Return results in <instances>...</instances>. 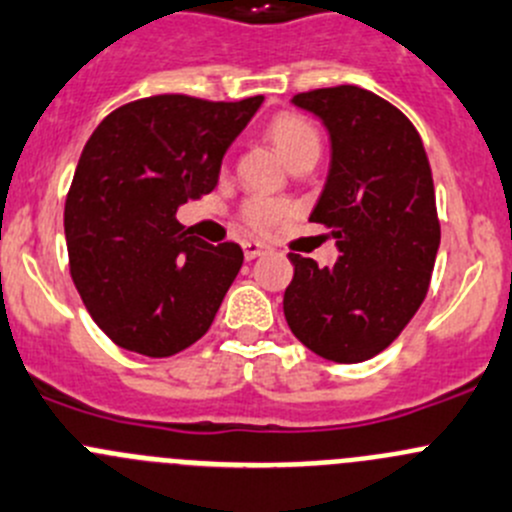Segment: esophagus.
<instances>
[{
	"label": "esophagus",
	"instance_id": "1",
	"mask_svg": "<svg viewBox=\"0 0 512 512\" xmlns=\"http://www.w3.org/2000/svg\"><path fill=\"white\" fill-rule=\"evenodd\" d=\"M242 250H245L247 260H255V257H260L262 252H265V245L257 240H247V242H242Z\"/></svg>",
	"mask_w": 512,
	"mask_h": 512
}]
</instances>
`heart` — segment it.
I'll return each instance as SVG.
<instances>
[{
  "mask_svg": "<svg viewBox=\"0 0 512 512\" xmlns=\"http://www.w3.org/2000/svg\"><path fill=\"white\" fill-rule=\"evenodd\" d=\"M267 137L272 145L277 147L287 165L302 160V157H317L320 155V132L310 119L302 114L282 112L275 114L267 124ZM292 215V205L287 200H277V197H262L255 195L250 200L242 202L240 220L245 222L250 230L255 232H270L275 230L280 222H285Z\"/></svg>",
  "mask_w": 512,
  "mask_h": 512,
  "instance_id": "obj_1",
  "label": "heart"
}]
</instances>
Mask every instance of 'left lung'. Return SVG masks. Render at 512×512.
<instances>
[{"mask_svg":"<svg viewBox=\"0 0 512 512\" xmlns=\"http://www.w3.org/2000/svg\"><path fill=\"white\" fill-rule=\"evenodd\" d=\"M292 102L330 132V175L310 220L330 230L342 255L332 267L287 255L295 275L282 300L285 320L325 360H370L428 295L440 245L428 155L395 104L355 84L310 89Z\"/></svg>","mask_w":512,"mask_h":512,"instance_id":"1","label":"left lung"}]
</instances>
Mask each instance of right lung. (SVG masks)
Returning <instances> with one entry per match:
<instances>
[{
	"label": "right lung",
	"instance_id": "add662e5",
	"mask_svg": "<svg viewBox=\"0 0 512 512\" xmlns=\"http://www.w3.org/2000/svg\"><path fill=\"white\" fill-rule=\"evenodd\" d=\"M260 104L157 94L114 109L87 140L64 235L74 287L114 345L170 357L210 330L245 255L175 215L215 190L222 155Z\"/></svg>",
	"mask_w": 512,
	"mask_h": 512
}]
</instances>
